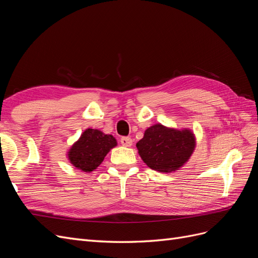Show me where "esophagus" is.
<instances>
[{
  "instance_id": "34e87169",
  "label": "esophagus",
  "mask_w": 258,
  "mask_h": 258,
  "mask_svg": "<svg viewBox=\"0 0 258 258\" xmlns=\"http://www.w3.org/2000/svg\"><path fill=\"white\" fill-rule=\"evenodd\" d=\"M120 143L123 146H131L132 145V139L129 137H122L120 139Z\"/></svg>"
}]
</instances>
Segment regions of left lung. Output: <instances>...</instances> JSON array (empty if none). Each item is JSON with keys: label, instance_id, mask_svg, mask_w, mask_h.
Instances as JSON below:
<instances>
[{"label": "left lung", "instance_id": "obj_1", "mask_svg": "<svg viewBox=\"0 0 258 258\" xmlns=\"http://www.w3.org/2000/svg\"><path fill=\"white\" fill-rule=\"evenodd\" d=\"M195 137L189 130H174L162 124L148 128L137 143L146 165L159 172H172L182 167L194 152Z\"/></svg>", "mask_w": 258, "mask_h": 258}]
</instances>
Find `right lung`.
Here are the masks:
<instances>
[{"mask_svg": "<svg viewBox=\"0 0 258 258\" xmlns=\"http://www.w3.org/2000/svg\"><path fill=\"white\" fill-rule=\"evenodd\" d=\"M116 144L113 136L104 135L96 129H87L71 147L69 159L77 169L91 172L101 165L106 154Z\"/></svg>", "mask_w": 258, "mask_h": 258, "instance_id": "right-lung-1", "label": "right lung"}]
</instances>
